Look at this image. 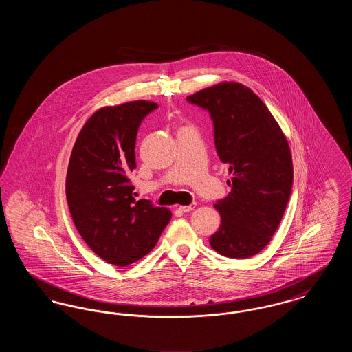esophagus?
Listing matches in <instances>:
<instances>
[{
    "label": "esophagus",
    "mask_w": 352,
    "mask_h": 352,
    "mask_svg": "<svg viewBox=\"0 0 352 352\" xmlns=\"http://www.w3.org/2000/svg\"><path fill=\"white\" fill-rule=\"evenodd\" d=\"M195 206H197V203H191L188 206H179L178 210L182 211V212H190V211H192L195 208Z\"/></svg>",
    "instance_id": "obj_1"
}]
</instances>
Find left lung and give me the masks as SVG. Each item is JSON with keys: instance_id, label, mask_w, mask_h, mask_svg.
<instances>
[{"instance_id": "1", "label": "left lung", "mask_w": 352, "mask_h": 352, "mask_svg": "<svg viewBox=\"0 0 352 352\" xmlns=\"http://www.w3.org/2000/svg\"><path fill=\"white\" fill-rule=\"evenodd\" d=\"M186 100L210 113L218 157L232 174L231 192L215 204L221 224L210 244L226 257L254 256L268 245L290 198L287 141L265 104L243 84H218Z\"/></svg>"}]
</instances>
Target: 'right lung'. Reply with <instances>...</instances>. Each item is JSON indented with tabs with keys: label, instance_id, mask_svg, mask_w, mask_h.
I'll use <instances>...</instances> for the list:
<instances>
[{
	"label": "right lung",
	"instance_id": "add662e5",
	"mask_svg": "<svg viewBox=\"0 0 352 352\" xmlns=\"http://www.w3.org/2000/svg\"><path fill=\"white\" fill-rule=\"evenodd\" d=\"M158 105L132 101L102 108L85 122L68 162L66 197L87 245L104 261L126 267L154 248L171 212L135 201L129 174L135 168V137Z\"/></svg>",
	"mask_w": 352,
	"mask_h": 352
}]
</instances>
